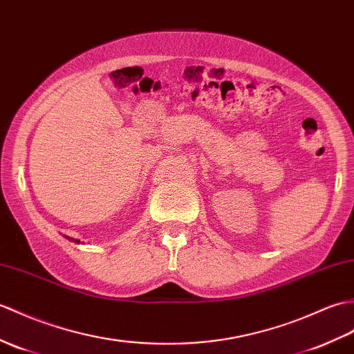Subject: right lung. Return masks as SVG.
Here are the masks:
<instances>
[{"instance_id": "right-lung-1", "label": "right lung", "mask_w": 354, "mask_h": 354, "mask_svg": "<svg viewBox=\"0 0 354 354\" xmlns=\"http://www.w3.org/2000/svg\"><path fill=\"white\" fill-rule=\"evenodd\" d=\"M66 238H68V240H69V241H73V243H77V244H80V240H75V238H69V236H66Z\"/></svg>"}]
</instances>
